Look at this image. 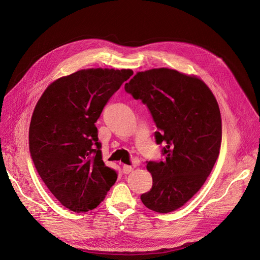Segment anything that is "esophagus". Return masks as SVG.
<instances>
[{"mask_svg":"<svg viewBox=\"0 0 260 260\" xmlns=\"http://www.w3.org/2000/svg\"><path fill=\"white\" fill-rule=\"evenodd\" d=\"M122 171H123V174H129L134 171V168L132 166H123Z\"/></svg>","mask_w":260,"mask_h":260,"instance_id":"34e87169","label":"esophagus"}]
</instances>
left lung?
<instances>
[{"label": "left lung", "instance_id": "obj_1", "mask_svg": "<svg viewBox=\"0 0 260 260\" xmlns=\"http://www.w3.org/2000/svg\"><path fill=\"white\" fill-rule=\"evenodd\" d=\"M151 112L165 161L147 162L151 190L141 195L157 213L181 208L206 182L219 155L221 116L212 90L196 76L170 68L139 72L124 86Z\"/></svg>", "mask_w": 260, "mask_h": 260}]
</instances>
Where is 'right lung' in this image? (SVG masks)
I'll use <instances>...</instances> for the list:
<instances>
[{"instance_id": "1", "label": "right lung", "mask_w": 260, "mask_h": 260, "mask_svg": "<svg viewBox=\"0 0 260 260\" xmlns=\"http://www.w3.org/2000/svg\"><path fill=\"white\" fill-rule=\"evenodd\" d=\"M132 70L88 68L53 81L39 99L29 126L35 167L51 194L77 213L97 208L117 173L102 160L94 123Z\"/></svg>"}]
</instances>
